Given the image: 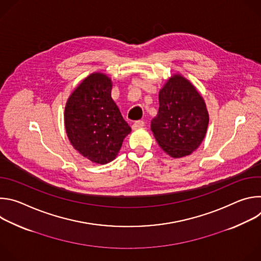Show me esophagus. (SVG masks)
Masks as SVG:
<instances>
[{"label":"esophagus","instance_id":"obj_1","mask_svg":"<svg viewBox=\"0 0 261 261\" xmlns=\"http://www.w3.org/2000/svg\"><path fill=\"white\" fill-rule=\"evenodd\" d=\"M144 126V122L143 121H136L133 123L132 125V129L133 130H136V129H139V128H142Z\"/></svg>","mask_w":261,"mask_h":261}]
</instances>
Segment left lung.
Wrapping results in <instances>:
<instances>
[{"label":"left lung","instance_id":"1","mask_svg":"<svg viewBox=\"0 0 261 261\" xmlns=\"http://www.w3.org/2000/svg\"><path fill=\"white\" fill-rule=\"evenodd\" d=\"M159 110L151 129L162 150L172 158L190 155L203 140L208 114L189 81L173 75L159 93Z\"/></svg>","mask_w":261,"mask_h":261}]
</instances>
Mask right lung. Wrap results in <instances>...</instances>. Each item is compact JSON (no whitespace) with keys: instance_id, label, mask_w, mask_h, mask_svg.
<instances>
[{"instance_id":"right-lung-1","label":"right lung","mask_w":261,"mask_h":261,"mask_svg":"<svg viewBox=\"0 0 261 261\" xmlns=\"http://www.w3.org/2000/svg\"><path fill=\"white\" fill-rule=\"evenodd\" d=\"M111 87L105 74L93 73L71 94L65 107V127L71 144L98 164L113 161L131 132L111 99Z\"/></svg>"}]
</instances>
